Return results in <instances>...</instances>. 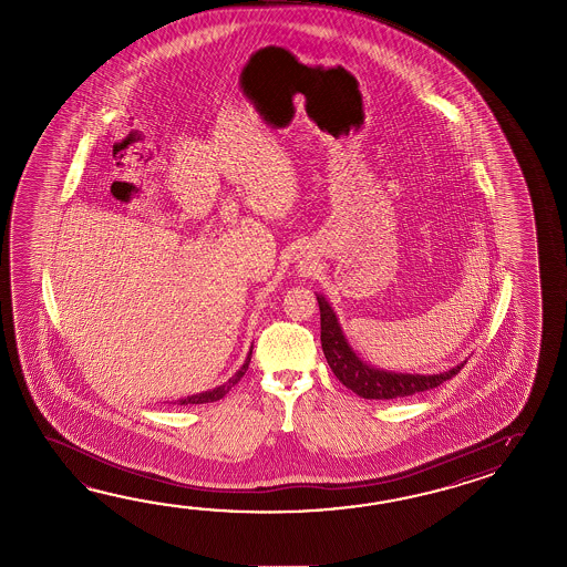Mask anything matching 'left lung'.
<instances>
[{
    "mask_svg": "<svg viewBox=\"0 0 567 567\" xmlns=\"http://www.w3.org/2000/svg\"><path fill=\"white\" fill-rule=\"evenodd\" d=\"M316 300L320 306V340H322L326 361L330 364L332 373L337 374L338 381L350 391H354L357 395H361V398L385 399V401L386 399L408 398L413 393H422L427 389L442 385L447 379L456 377L464 367V362H462L458 367L440 374L379 371L371 364L362 362L357 357V352L350 349L347 338L338 326L337 316H334V310L330 308V303L322 296H318Z\"/></svg>",
    "mask_w": 567,
    "mask_h": 567,
    "instance_id": "1",
    "label": "left lung"
}]
</instances>
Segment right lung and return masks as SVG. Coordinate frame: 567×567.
<instances>
[{"label":"right lung","instance_id":"add662e5","mask_svg":"<svg viewBox=\"0 0 567 567\" xmlns=\"http://www.w3.org/2000/svg\"><path fill=\"white\" fill-rule=\"evenodd\" d=\"M251 352L254 349L249 350V354H247V361L243 364L241 369L237 371V373L230 377L229 381L225 383V385L215 386L213 391H205V393H198V395H190V398L182 399L181 405H198V403H210V401H218V399L225 398L227 393L230 391V386L237 385L239 381H241L243 374L247 373V369H249V362H251Z\"/></svg>","mask_w":567,"mask_h":567}]
</instances>
